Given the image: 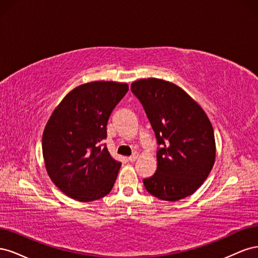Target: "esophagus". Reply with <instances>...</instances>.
<instances>
[{
  "label": "esophagus",
  "instance_id": "esophagus-1",
  "mask_svg": "<svg viewBox=\"0 0 258 258\" xmlns=\"http://www.w3.org/2000/svg\"><path fill=\"white\" fill-rule=\"evenodd\" d=\"M138 158H139V153L136 152V153H134V155L130 156V157L128 158V160L131 161V162H134V161H136Z\"/></svg>",
  "mask_w": 258,
  "mask_h": 258
}]
</instances>
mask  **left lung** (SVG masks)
Returning <instances> with one entry per match:
<instances>
[{
    "label": "left lung",
    "mask_w": 258,
    "mask_h": 258,
    "mask_svg": "<svg viewBox=\"0 0 258 258\" xmlns=\"http://www.w3.org/2000/svg\"><path fill=\"white\" fill-rule=\"evenodd\" d=\"M142 103L160 148L157 170L144 178L146 190L166 201L190 196L213 168L216 146L206 112L177 85L160 79L131 84Z\"/></svg>",
    "instance_id": "left-lung-1"
}]
</instances>
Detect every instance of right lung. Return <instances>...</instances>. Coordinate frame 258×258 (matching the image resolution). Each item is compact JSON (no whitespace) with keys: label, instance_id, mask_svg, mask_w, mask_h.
<instances>
[{"label":"right lung","instance_id":"1","mask_svg":"<svg viewBox=\"0 0 258 258\" xmlns=\"http://www.w3.org/2000/svg\"><path fill=\"white\" fill-rule=\"evenodd\" d=\"M128 89L126 83H86L70 91L50 115L42 139L45 168L70 198L88 202L112 190L121 163L102 141L108 117Z\"/></svg>","mask_w":258,"mask_h":258}]
</instances>
